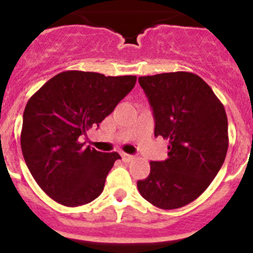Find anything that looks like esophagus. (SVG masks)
<instances>
[{
	"label": "esophagus",
	"instance_id": "obj_1",
	"mask_svg": "<svg viewBox=\"0 0 253 253\" xmlns=\"http://www.w3.org/2000/svg\"><path fill=\"white\" fill-rule=\"evenodd\" d=\"M121 157H122V161L124 162H131L132 160L134 159L133 155H128V153H125V152L121 153Z\"/></svg>",
	"mask_w": 253,
	"mask_h": 253
}]
</instances>
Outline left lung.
I'll return each mask as SVG.
<instances>
[{
    "label": "left lung",
    "mask_w": 253,
    "mask_h": 253,
    "mask_svg": "<svg viewBox=\"0 0 253 253\" xmlns=\"http://www.w3.org/2000/svg\"><path fill=\"white\" fill-rule=\"evenodd\" d=\"M138 82L152 108L155 136L169 140V157L150 162V174L138 181V191L159 209H180L209 187L225 162V107L195 73H160L138 77Z\"/></svg>",
    "instance_id": "left-lung-1"
}]
</instances>
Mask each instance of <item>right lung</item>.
<instances>
[{
	"mask_svg": "<svg viewBox=\"0 0 253 253\" xmlns=\"http://www.w3.org/2000/svg\"><path fill=\"white\" fill-rule=\"evenodd\" d=\"M136 80L65 71L28 100L21 148L31 174L52 200L76 207L102 193L106 177L121 156L84 147L79 138L115 110Z\"/></svg>",
	"mask_w": 253,
	"mask_h": 253,
	"instance_id": "1",
	"label": "right lung"
}]
</instances>
